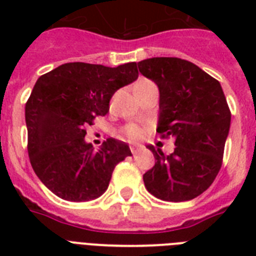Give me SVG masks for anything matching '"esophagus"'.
I'll list each match as a JSON object with an SVG mask.
<instances>
[{
  "instance_id": "34e87169",
  "label": "esophagus",
  "mask_w": 256,
  "mask_h": 256,
  "mask_svg": "<svg viewBox=\"0 0 256 256\" xmlns=\"http://www.w3.org/2000/svg\"><path fill=\"white\" fill-rule=\"evenodd\" d=\"M140 144H132V146H130V152H132V154H134V152H136V150H138V148H140Z\"/></svg>"
}]
</instances>
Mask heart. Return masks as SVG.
I'll return each instance as SVG.
<instances>
[{"label":"heart","mask_w":256,"mask_h":256,"mask_svg":"<svg viewBox=\"0 0 256 256\" xmlns=\"http://www.w3.org/2000/svg\"><path fill=\"white\" fill-rule=\"evenodd\" d=\"M144 82H148V81H140L136 85H140V84H144ZM124 136H128V140H140V136H142V128L140 126H136V124H128V128H124Z\"/></svg>","instance_id":"heart-1"}]
</instances>
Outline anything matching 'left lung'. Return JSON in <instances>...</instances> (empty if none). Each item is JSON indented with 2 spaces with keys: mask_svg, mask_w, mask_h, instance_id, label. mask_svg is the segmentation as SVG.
<instances>
[{
  "mask_svg": "<svg viewBox=\"0 0 256 256\" xmlns=\"http://www.w3.org/2000/svg\"><path fill=\"white\" fill-rule=\"evenodd\" d=\"M138 68L160 90L156 132L175 140L170 156L148 146L156 164L144 174V187L168 202L196 198L218 175L230 132L231 112L222 86L180 58H148Z\"/></svg>",
  "mask_w": 256,
  "mask_h": 256,
  "instance_id": "obj_1",
  "label": "left lung"
}]
</instances>
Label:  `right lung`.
<instances>
[{
	"label": "right lung",
	"mask_w": 256,
	"mask_h": 256,
	"mask_svg": "<svg viewBox=\"0 0 256 256\" xmlns=\"http://www.w3.org/2000/svg\"><path fill=\"white\" fill-rule=\"evenodd\" d=\"M136 78V62L116 68L70 62L38 78L25 106L28 152L34 172L53 194L88 202L108 190L114 168L132 152L114 138L94 150L85 128L108 114L118 88Z\"/></svg>",
	"instance_id": "obj_1"
}]
</instances>
